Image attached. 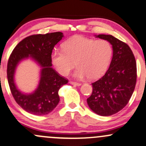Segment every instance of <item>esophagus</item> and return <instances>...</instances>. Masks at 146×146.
I'll return each instance as SVG.
<instances>
[{"mask_svg": "<svg viewBox=\"0 0 146 146\" xmlns=\"http://www.w3.org/2000/svg\"><path fill=\"white\" fill-rule=\"evenodd\" d=\"M69 83L72 84V85H74V86H80L82 85L80 83H78V82H69Z\"/></svg>", "mask_w": 146, "mask_h": 146, "instance_id": "esophagus-1", "label": "esophagus"}]
</instances>
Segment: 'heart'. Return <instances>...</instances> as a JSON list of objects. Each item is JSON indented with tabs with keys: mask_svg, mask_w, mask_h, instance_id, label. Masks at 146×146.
I'll use <instances>...</instances> for the list:
<instances>
[{
	"mask_svg": "<svg viewBox=\"0 0 146 146\" xmlns=\"http://www.w3.org/2000/svg\"><path fill=\"white\" fill-rule=\"evenodd\" d=\"M113 48L106 40H96L78 36L63 44V50H55L51 59L60 75L66 76L74 68V76L95 80L105 74L111 62Z\"/></svg>",
	"mask_w": 146,
	"mask_h": 146,
	"instance_id": "obj_1",
	"label": "heart"
}]
</instances>
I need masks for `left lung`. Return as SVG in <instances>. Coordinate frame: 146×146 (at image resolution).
Instances as JSON below:
<instances>
[{
	"instance_id": "obj_1",
	"label": "left lung",
	"mask_w": 146,
	"mask_h": 146,
	"mask_svg": "<svg viewBox=\"0 0 146 146\" xmlns=\"http://www.w3.org/2000/svg\"><path fill=\"white\" fill-rule=\"evenodd\" d=\"M96 37L111 43L113 57L105 74L92 84V93L87 103L94 113L108 116L129 103L136 85V60L129 45L112 35H99Z\"/></svg>"
}]
</instances>
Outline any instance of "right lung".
Here are the masks:
<instances>
[{
  "label": "right lung",
  "mask_w": 146,
  "mask_h": 146,
  "mask_svg": "<svg viewBox=\"0 0 146 146\" xmlns=\"http://www.w3.org/2000/svg\"><path fill=\"white\" fill-rule=\"evenodd\" d=\"M63 36L61 32L27 36L15 46L9 56L7 73L12 95L23 110L33 115H46L53 111L60 101L59 89L68 83V80L52 67V50ZM29 57L42 67L40 80L35 92L24 94L17 88L14 75L17 64Z\"/></svg>",
  "instance_id": "add662e5"
}]
</instances>
